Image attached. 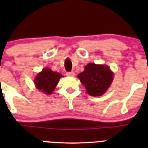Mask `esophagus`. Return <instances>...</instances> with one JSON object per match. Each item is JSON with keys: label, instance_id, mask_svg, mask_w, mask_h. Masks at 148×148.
<instances>
[{"label": "esophagus", "instance_id": "34e87169", "mask_svg": "<svg viewBox=\"0 0 148 148\" xmlns=\"http://www.w3.org/2000/svg\"><path fill=\"white\" fill-rule=\"evenodd\" d=\"M66 75L67 77H74V71H70V72H66Z\"/></svg>", "mask_w": 148, "mask_h": 148}]
</instances>
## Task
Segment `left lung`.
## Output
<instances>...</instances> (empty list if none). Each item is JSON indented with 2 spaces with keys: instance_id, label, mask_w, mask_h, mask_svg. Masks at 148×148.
I'll list each match as a JSON object with an SVG mask.
<instances>
[{
  "instance_id": "obj_1",
  "label": "left lung",
  "mask_w": 148,
  "mask_h": 148,
  "mask_svg": "<svg viewBox=\"0 0 148 148\" xmlns=\"http://www.w3.org/2000/svg\"><path fill=\"white\" fill-rule=\"evenodd\" d=\"M77 77L86 89V92L95 97L102 95L113 79V74L108 66L93 63L88 64L84 71Z\"/></svg>"
}]
</instances>
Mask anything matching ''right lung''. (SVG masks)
<instances>
[{"label":"right lung","instance_id":"obj_1","mask_svg":"<svg viewBox=\"0 0 148 148\" xmlns=\"http://www.w3.org/2000/svg\"><path fill=\"white\" fill-rule=\"evenodd\" d=\"M62 77V75L59 73L51 71L49 68H46L38 74L34 82L37 89L47 95H51Z\"/></svg>","mask_w":148,"mask_h":148}]
</instances>
